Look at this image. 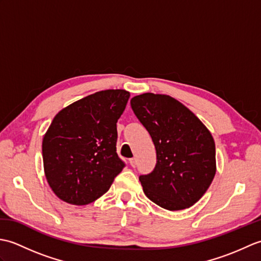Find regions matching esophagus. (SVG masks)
<instances>
[{"mask_svg": "<svg viewBox=\"0 0 261 261\" xmlns=\"http://www.w3.org/2000/svg\"><path fill=\"white\" fill-rule=\"evenodd\" d=\"M129 163H130V166H131V167H136V165H137V160H136V158H131V159L129 160Z\"/></svg>", "mask_w": 261, "mask_h": 261, "instance_id": "1", "label": "esophagus"}]
</instances>
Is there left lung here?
I'll use <instances>...</instances> for the list:
<instances>
[{
    "label": "left lung",
    "mask_w": 261,
    "mask_h": 261,
    "mask_svg": "<svg viewBox=\"0 0 261 261\" xmlns=\"http://www.w3.org/2000/svg\"><path fill=\"white\" fill-rule=\"evenodd\" d=\"M131 108L153 141L154 169L139 180L146 196L169 211L191 207L207 191L215 171V143L202 121L174 97L145 93Z\"/></svg>",
    "instance_id": "left-lung-1"
}]
</instances>
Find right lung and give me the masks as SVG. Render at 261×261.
Returning <instances> with one entry per match:
<instances>
[{"label": "right lung", "instance_id": "add662e5", "mask_svg": "<svg viewBox=\"0 0 261 261\" xmlns=\"http://www.w3.org/2000/svg\"><path fill=\"white\" fill-rule=\"evenodd\" d=\"M129 97L125 90L99 91L54 118L42 140V159L48 184L62 201H96L123 169L116 153V122Z\"/></svg>", "mask_w": 261, "mask_h": 261}]
</instances>
